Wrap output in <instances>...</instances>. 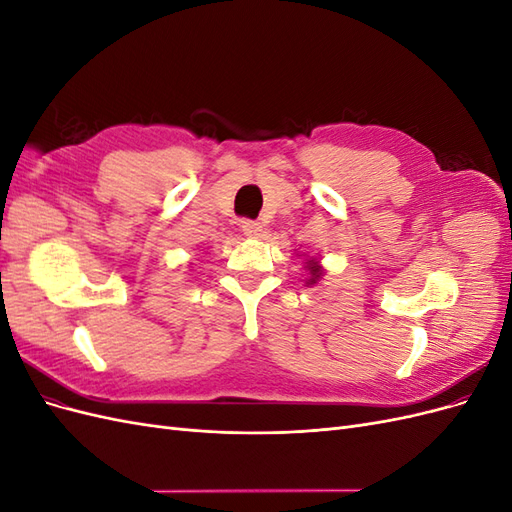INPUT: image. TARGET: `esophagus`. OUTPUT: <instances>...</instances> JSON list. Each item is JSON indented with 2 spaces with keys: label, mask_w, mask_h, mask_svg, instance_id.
Returning <instances> with one entry per match:
<instances>
[{
  "label": "esophagus",
  "mask_w": 512,
  "mask_h": 512,
  "mask_svg": "<svg viewBox=\"0 0 512 512\" xmlns=\"http://www.w3.org/2000/svg\"><path fill=\"white\" fill-rule=\"evenodd\" d=\"M241 228H243L245 235H250V237L260 235V230H262L260 222H256V220H243V222H241Z\"/></svg>",
  "instance_id": "esophagus-1"
}]
</instances>
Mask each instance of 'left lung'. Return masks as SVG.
<instances>
[{
  "label": "left lung",
  "instance_id": "8db88e82",
  "mask_svg": "<svg viewBox=\"0 0 512 512\" xmlns=\"http://www.w3.org/2000/svg\"><path fill=\"white\" fill-rule=\"evenodd\" d=\"M307 269H309V275H312V277H309V280H307V284H316V280L322 275V273H320V267H318V262H316V260H309V262H307Z\"/></svg>",
  "mask_w": 512,
  "mask_h": 512
}]
</instances>
